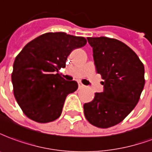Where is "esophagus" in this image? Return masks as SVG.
Segmentation results:
<instances>
[{
    "mask_svg": "<svg viewBox=\"0 0 152 152\" xmlns=\"http://www.w3.org/2000/svg\"><path fill=\"white\" fill-rule=\"evenodd\" d=\"M78 88H85V86L83 84H82V83H78Z\"/></svg>",
    "mask_w": 152,
    "mask_h": 152,
    "instance_id": "obj_1",
    "label": "esophagus"
}]
</instances>
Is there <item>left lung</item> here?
<instances>
[{
  "label": "left lung",
  "mask_w": 152,
  "mask_h": 152,
  "mask_svg": "<svg viewBox=\"0 0 152 152\" xmlns=\"http://www.w3.org/2000/svg\"><path fill=\"white\" fill-rule=\"evenodd\" d=\"M87 39L92 47L96 72L104 79V90L83 105L84 115L92 125L107 129L123 121L137 104L145 85L144 65L119 40L105 37Z\"/></svg>",
  "instance_id": "8db88e82"
}]
</instances>
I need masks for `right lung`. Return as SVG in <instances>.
I'll return each mask as SVG.
<instances>
[{
    "mask_svg": "<svg viewBox=\"0 0 152 152\" xmlns=\"http://www.w3.org/2000/svg\"><path fill=\"white\" fill-rule=\"evenodd\" d=\"M86 43L83 37L47 33L23 48L14 62L11 79L15 97L27 117L48 123L61 116L66 96L78 86L56 72L65 67L72 50Z\"/></svg>",
    "mask_w": 152,
    "mask_h": 152,
    "instance_id": "add662e5",
    "label": "right lung"
}]
</instances>
